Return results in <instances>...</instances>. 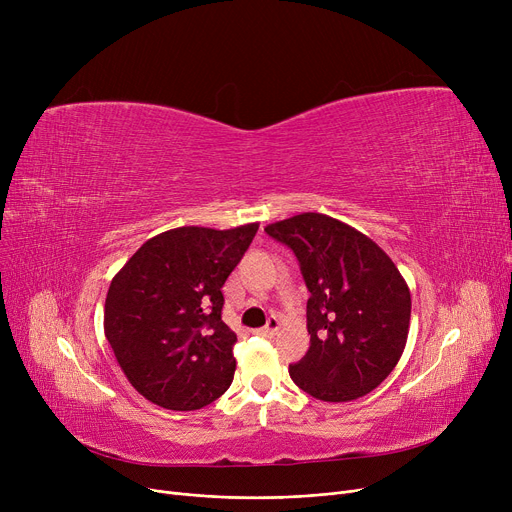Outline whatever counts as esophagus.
I'll use <instances>...</instances> for the list:
<instances>
[{
	"instance_id": "esophagus-1",
	"label": "esophagus",
	"mask_w": 512,
	"mask_h": 512,
	"mask_svg": "<svg viewBox=\"0 0 512 512\" xmlns=\"http://www.w3.org/2000/svg\"><path fill=\"white\" fill-rule=\"evenodd\" d=\"M278 330H280V321H278L276 317H272L270 321H267V326H263L261 330H257V334H259V336H265V338H272V336L278 334Z\"/></svg>"
}]
</instances>
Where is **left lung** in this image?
<instances>
[{"instance_id":"8db88e82","label":"left lung","mask_w":512,"mask_h":512,"mask_svg":"<svg viewBox=\"0 0 512 512\" xmlns=\"http://www.w3.org/2000/svg\"><path fill=\"white\" fill-rule=\"evenodd\" d=\"M301 263L307 301V355L288 367L292 382L324 402L357 400L378 388L407 346L411 292L375 242L324 213H299L265 226Z\"/></svg>"}]
</instances>
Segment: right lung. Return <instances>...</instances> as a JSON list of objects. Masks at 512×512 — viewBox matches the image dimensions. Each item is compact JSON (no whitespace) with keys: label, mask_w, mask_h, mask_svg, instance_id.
Masks as SVG:
<instances>
[{"label":"right lung","mask_w":512,"mask_h":512,"mask_svg":"<svg viewBox=\"0 0 512 512\" xmlns=\"http://www.w3.org/2000/svg\"><path fill=\"white\" fill-rule=\"evenodd\" d=\"M257 228L161 232L114 276L105 338L132 388L153 405L197 411L230 388L236 334L222 321V286Z\"/></svg>","instance_id":"right-lung-1"}]
</instances>
